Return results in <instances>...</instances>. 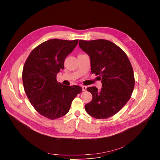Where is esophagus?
Listing matches in <instances>:
<instances>
[{
    "label": "esophagus",
    "mask_w": 160,
    "mask_h": 160,
    "mask_svg": "<svg viewBox=\"0 0 160 160\" xmlns=\"http://www.w3.org/2000/svg\"><path fill=\"white\" fill-rule=\"evenodd\" d=\"M82 90H83V91H85V90H86L87 87H86L85 86H82Z\"/></svg>",
    "instance_id": "esophagus-1"
}]
</instances>
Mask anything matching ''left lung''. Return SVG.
<instances>
[{
	"label": "left lung",
	"mask_w": 160,
	"mask_h": 160,
	"mask_svg": "<svg viewBox=\"0 0 160 160\" xmlns=\"http://www.w3.org/2000/svg\"><path fill=\"white\" fill-rule=\"evenodd\" d=\"M79 47L90 58L91 72L101 77L102 88H87L92 99L85 104V111L97 119L115 115L128 101L135 80L126 54L114 43L103 39L79 40Z\"/></svg>",
	"instance_id": "1"
}]
</instances>
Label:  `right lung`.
Instances as JSON below:
<instances>
[{
    "label": "right lung",
    "mask_w": 160,
    "mask_h": 160,
    "mask_svg": "<svg viewBox=\"0 0 160 160\" xmlns=\"http://www.w3.org/2000/svg\"><path fill=\"white\" fill-rule=\"evenodd\" d=\"M78 40L51 39L35 48L22 70L26 94L35 110L44 117L54 120L64 116L82 87L58 83L57 74L64 69L66 58L77 46Z\"/></svg>",
    "instance_id": "right-lung-1"
}]
</instances>
